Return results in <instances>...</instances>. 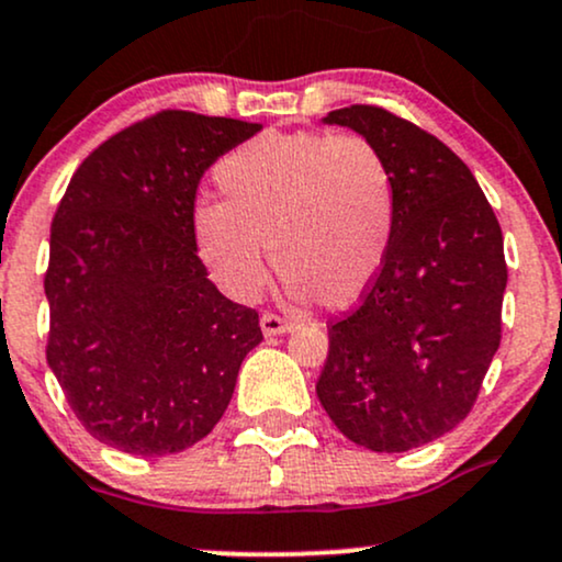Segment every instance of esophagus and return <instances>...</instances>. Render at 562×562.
<instances>
[{"mask_svg": "<svg viewBox=\"0 0 562 562\" xmlns=\"http://www.w3.org/2000/svg\"><path fill=\"white\" fill-rule=\"evenodd\" d=\"M293 322L290 319H282V317H277V314H261V333L267 335H282V333H290L293 330Z\"/></svg>", "mask_w": 562, "mask_h": 562, "instance_id": "34e87169", "label": "esophagus"}]
</instances>
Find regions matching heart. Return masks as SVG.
<instances>
[{"mask_svg":"<svg viewBox=\"0 0 562 562\" xmlns=\"http://www.w3.org/2000/svg\"><path fill=\"white\" fill-rule=\"evenodd\" d=\"M227 203H200V259L232 299L250 301L277 272L299 301L357 303L389 254L396 184L383 153L359 134L267 132L216 166Z\"/></svg>","mask_w":562,"mask_h":562,"instance_id":"b5f03b06","label":"heart"}]
</instances>
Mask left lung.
I'll list each match as a JSON object with an SVG mask.
<instances>
[{"instance_id":"8db88e82","label":"left lung","mask_w":562,"mask_h":562,"mask_svg":"<svg viewBox=\"0 0 562 562\" xmlns=\"http://www.w3.org/2000/svg\"><path fill=\"white\" fill-rule=\"evenodd\" d=\"M383 153L396 184L389 254L362 306L330 327L319 404L348 441L409 451L473 409L502 338V229L454 153L383 108L327 113Z\"/></svg>"}]
</instances>
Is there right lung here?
I'll return each instance as SVG.
<instances>
[{
	"label": "right lung",
	"mask_w": 562,
	"mask_h": 562,
	"mask_svg": "<svg viewBox=\"0 0 562 562\" xmlns=\"http://www.w3.org/2000/svg\"><path fill=\"white\" fill-rule=\"evenodd\" d=\"M261 124L164 111L79 166L53 218L47 362L97 441L137 457L214 430L259 314L232 303L198 259L203 173Z\"/></svg>",
	"instance_id": "obj_1"
}]
</instances>
